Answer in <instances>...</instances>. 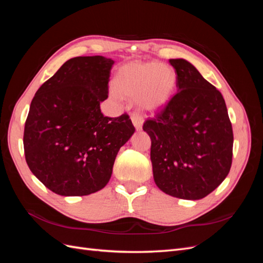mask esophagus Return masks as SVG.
Listing matches in <instances>:
<instances>
[{
  "label": "esophagus",
  "mask_w": 263,
  "mask_h": 263,
  "mask_svg": "<svg viewBox=\"0 0 263 263\" xmlns=\"http://www.w3.org/2000/svg\"><path fill=\"white\" fill-rule=\"evenodd\" d=\"M132 122L134 124V126L136 127L137 130H140L141 127H142V123H144V119H142L140 114L137 113H133L132 114Z\"/></svg>",
  "instance_id": "1"
}]
</instances>
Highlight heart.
<instances>
[{
    "instance_id": "obj_1",
    "label": "heart",
    "mask_w": 263,
    "mask_h": 263,
    "mask_svg": "<svg viewBox=\"0 0 263 263\" xmlns=\"http://www.w3.org/2000/svg\"><path fill=\"white\" fill-rule=\"evenodd\" d=\"M177 84L176 71L158 62H134L126 65L115 77L117 93L137 99L141 109L157 112L169 102Z\"/></svg>"
}]
</instances>
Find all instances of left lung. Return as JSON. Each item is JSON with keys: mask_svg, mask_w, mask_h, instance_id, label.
<instances>
[{"mask_svg": "<svg viewBox=\"0 0 263 263\" xmlns=\"http://www.w3.org/2000/svg\"><path fill=\"white\" fill-rule=\"evenodd\" d=\"M178 92L147 118L157 186L165 194L200 200L229 173L234 134L221 93L184 59H170Z\"/></svg>", "mask_w": 263, "mask_h": 263, "instance_id": "left-lung-1", "label": "left lung"}]
</instances>
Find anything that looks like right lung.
Segmentation results:
<instances>
[{"label":"right lung","instance_id":"right-lung-1","mask_svg":"<svg viewBox=\"0 0 263 263\" xmlns=\"http://www.w3.org/2000/svg\"><path fill=\"white\" fill-rule=\"evenodd\" d=\"M113 63L102 55L70 59L30 103L23 137L25 159L55 194L83 196L102 190L119 148L135 132L128 114L101 113Z\"/></svg>","mask_w":263,"mask_h":263}]
</instances>
